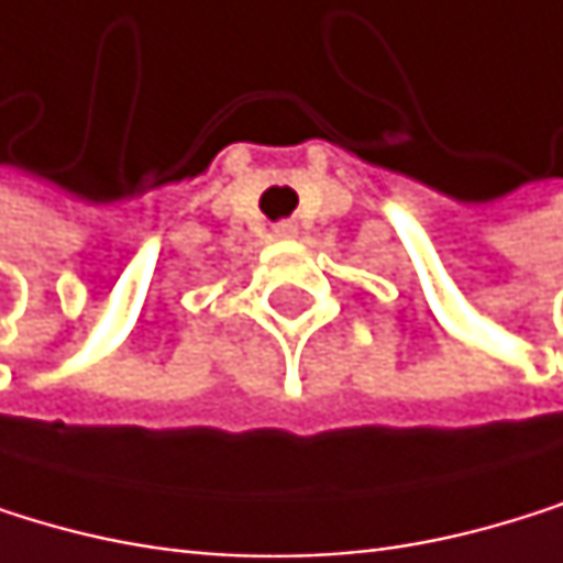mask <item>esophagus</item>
Returning a JSON list of instances; mask_svg holds the SVG:
<instances>
[{"instance_id": "esophagus-1", "label": "esophagus", "mask_w": 563, "mask_h": 563, "mask_svg": "<svg viewBox=\"0 0 563 563\" xmlns=\"http://www.w3.org/2000/svg\"><path fill=\"white\" fill-rule=\"evenodd\" d=\"M291 231H295V227H291V223H278V227H275V234H278V238H288Z\"/></svg>"}]
</instances>
